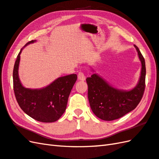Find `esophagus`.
Instances as JSON below:
<instances>
[{
	"label": "esophagus",
	"instance_id": "1",
	"mask_svg": "<svg viewBox=\"0 0 159 159\" xmlns=\"http://www.w3.org/2000/svg\"><path fill=\"white\" fill-rule=\"evenodd\" d=\"M78 79L81 81L85 80V76H84V75L83 72H80L78 74Z\"/></svg>",
	"mask_w": 159,
	"mask_h": 159
}]
</instances>
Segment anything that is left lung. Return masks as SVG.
Segmentation results:
<instances>
[{
	"instance_id": "8db88e82",
	"label": "left lung",
	"mask_w": 159,
	"mask_h": 159,
	"mask_svg": "<svg viewBox=\"0 0 159 159\" xmlns=\"http://www.w3.org/2000/svg\"><path fill=\"white\" fill-rule=\"evenodd\" d=\"M134 47L142 64L139 79L135 87L129 90L119 89L96 73L86 79L91 108L95 115L102 120L109 121L119 119L134 110L141 101L145 89L146 65L138 47Z\"/></svg>"
}]
</instances>
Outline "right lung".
Here are the masks:
<instances>
[{
    "mask_svg": "<svg viewBox=\"0 0 159 159\" xmlns=\"http://www.w3.org/2000/svg\"><path fill=\"white\" fill-rule=\"evenodd\" d=\"M32 40L20 50L13 68V90L17 102L23 111L36 120L53 123L64 113L68 97L77 79L75 74L59 77L52 83L40 89L25 88L19 78L20 54L24 48L36 42Z\"/></svg>",
    "mask_w": 159,
    "mask_h": 159,
    "instance_id": "obj_1",
    "label": "right lung"
}]
</instances>
